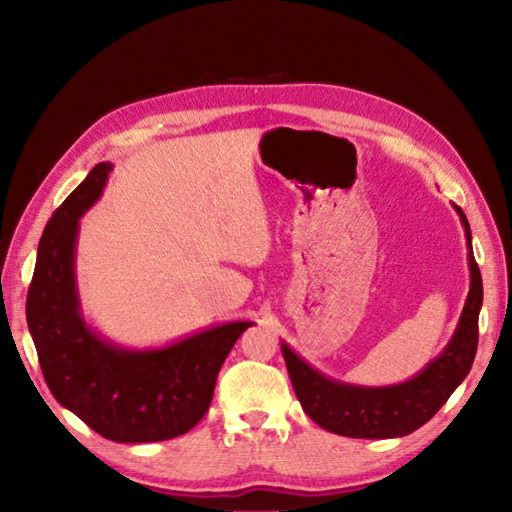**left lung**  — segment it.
Segmentation results:
<instances>
[{"label": "left lung", "instance_id": "8db88e82", "mask_svg": "<svg viewBox=\"0 0 512 512\" xmlns=\"http://www.w3.org/2000/svg\"><path fill=\"white\" fill-rule=\"evenodd\" d=\"M458 215L469 244L471 290L455 334L444 352L407 383L389 387H358L325 378L301 356L281 343L286 367L303 411L336 436L345 438H400L420 429L436 416L466 374L477 352V319L482 308V275L471 248V226L460 206Z\"/></svg>", "mask_w": 512, "mask_h": 512}]
</instances>
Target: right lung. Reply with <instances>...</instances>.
Returning a JSON list of instances; mask_svg holds the SVG:
<instances>
[{
  "label": "right lung",
  "mask_w": 512,
  "mask_h": 512,
  "mask_svg": "<svg viewBox=\"0 0 512 512\" xmlns=\"http://www.w3.org/2000/svg\"><path fill=\"white\" fill-rule=\"evenodd\" d=\"M110 169L99 162L43 228L26 299L28 330L52 396L99 436L132 444L171 440L202 420L222 363L253 323H224L143 352L107 343L85 325L74 279L76 231Z\"/></svg>",
  "instance_id": "right-lung-1"
}]
</instances>
